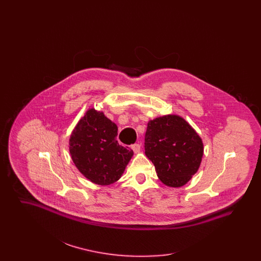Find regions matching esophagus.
<instances>
[{"label": "esophagus", "instance_id": "obj_1", "mask_svg": "<svg viewBox=\"0 0 261 261\" xmlns=\"http://www.w3.org/2000/svg\"><path fill=\"white\" fill-rule=\"evenodd\" d=\"M131 149H133L134 152H139L141 150V145L140 144H134L131 146Z\"/></svg>", "mask_w": 261, "mask_h": 261}]
</instances>
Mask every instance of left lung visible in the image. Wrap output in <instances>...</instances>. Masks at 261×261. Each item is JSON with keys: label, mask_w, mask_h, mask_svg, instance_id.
I'll list each match as a JSON object with an SVG mask.
<instances>
[{"label": "left lung", "mask_w": 261, "mask_h": 261, "mask_svg": "<svg viewBox=\"0 0 261 261\" xmlns=\"http://www.w3.org/2000/svg\"><path fill=\"white\" fill-rule=\"evenodd\" d=\"M145 153L166 186H184L197 173L203 154L198 133L178 115L150 120L145 135Z\"/></svg>", "instance_id": "obj_1"}]
</instances>
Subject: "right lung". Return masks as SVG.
<instances>
[{
	"label": "right lung",
	"mask_w": 261,
	"mask_h": 261,
	"mask_svg": "<svg viewBox=\"0 0 261 261\" xmlns=\"http://www.w3.org/2000/svg\"><path fill=\"white\" fill-rule=\"evenodd\" d=\"M117 126L102 112L89 110L69 139L75 166L91 182L110 185L116 182L133 155V150L116 140Z\"/></svg>",
	"instance_id": "right-lung-1"
}]
</instances>
